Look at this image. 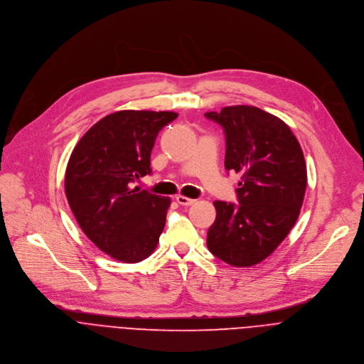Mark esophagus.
<instances>
[{"label":"esophagus","instance_id":"obj_1","mask_svg":"<svg viewBox=\"0 0 364 364\" xmlns=\"http://www.w3.org/2000/svg\"><path fill=\"white\" fill-rule=\"evenodd\" d=\"M176 202H178L179 205H183V206H191V205H193L196 200H195V199H191V198H186V196H182V195H178V196H176Z\"/></svg>","mask_w":364,"mask_h":364}]
</instances>
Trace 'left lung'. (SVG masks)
<instances>
[{"label":"left lung","instance_id":"obj_1","mask_svg":"<svg viewBox=\"0 0 364 364\" xmlns=\"http://www.w3.org/2000/svg\"><path fill=\"white\" fill-rule=\"evenodd\" d=\"M205 116L225 132V169L241 173L238 205L215 200L209 251L234 267L274 252L294 227L307 188L300 143L281 119L255 106H230Z\"/></svg>","mask_w":364,"mask_h":364}]
</instances>
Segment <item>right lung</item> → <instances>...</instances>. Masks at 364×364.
Here are the masks:
<instances>
[{"mask_svg":"<svg viewBox=\"0 0 364 364\" xmlns=\"http://www.w3.org/2000/svg\"><path fill=\"white\" fill-rule=\"evenodd\" d=\"M176 117L175 112H114L71 152L64 179L68 205L86 237L117 261L139 262L159 242L171 199L133 182L152 172L156 136Z\"/></svg>","mask_w":364,"mask_h":364,"instance_id":"obj_1","label":"right lung"}]
</instances>
